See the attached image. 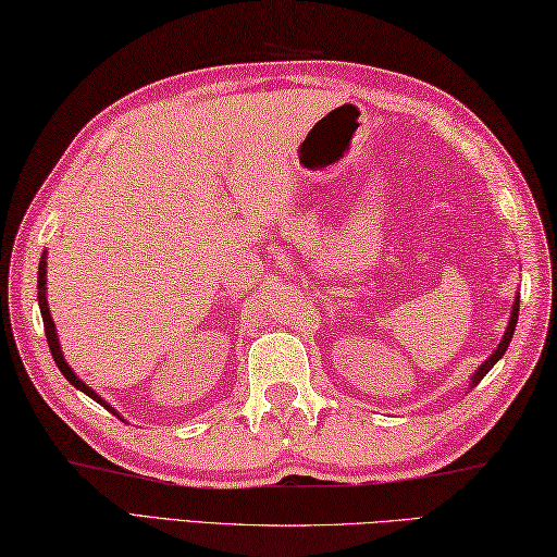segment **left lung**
<instances>
[{"mask_svg":"<svg viewBox=\"0 0 557 557\" xmlns=\"http://www.w3.org/2000/svg\"><path fill=\"white\" fill-rule=\"evenodd\" d=\"M517 317H519V300H515V308H512V314H509V324H507V332H505V336H503L500 346H497V348H495V354H493L491 358H487L479 370H475V374H473V382H471L473 387H475V384H479V382L485 377L487 372H491V368L495 366V362L505 356V350H507L509 342H512V334H515V326H517Z\"/></svg>","mask_w":557,"mask_h":557,"instance_id":"1","label":"left lung"}]
</instances>
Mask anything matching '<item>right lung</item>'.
<instances>
[{"label":"right lung","instance_id":"add662e5","mask_svg":"<svg viewBox=\"0 0 557 557\" xmlns=\"http://www.w3.org/2000/svg\"><path fill=\"white\" fill-rule=\"evenodd\" d=\"M45 255H42V259H40V267H38V302H40V314H42V324H45V338H48V346H50V354H52V358H54V362H57V368H60V372L64 374L66 380H70L76 389H82L84 394H88L90 399L94 401H98L100 406H106V408H110L112 413H115V408L112 406H108L103 399H100V396L90 389V387H86V384L76 377L74 374V370L66 366V360H64V356H62V350H60V338H57V332H54V322H52V317H50V308H48V298H45V274H48V269H45Z\"/></svg>","mask_w":557,"mask_h":557}]
</instances>
